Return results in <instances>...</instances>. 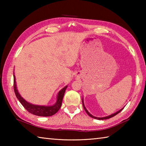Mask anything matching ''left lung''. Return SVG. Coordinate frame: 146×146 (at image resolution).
<instances>
[{
    "label": "left lung",
    "instance_id": "left-lung-1",
    "mask_svg": "<svg viewBox=\"0 0 146 146\" xmlns=\"http://www.w3.org/2000/svg\"><path fill=\"white\" fill-rule=\"evenodd\" d=\"M82 104H83V108H84V109H85V111L86 112V113H87L88 115L90 116V117H91L92 118H94V119H98V120H105V119H110V118H111V117H114L115 115H116L117 114H118L119 113V112H120L121 111H122V110H123V108H122V109H120V110H119L118 111H117V112H115V113H113V114H111V115H108V116H107V117H94V116H93L92 115H91L90 113L88 111V110H86V108H85V105H84V103H83V99H82Z\"/></svg>",
    "mask_w": 146,
    "mask_h": 146
}]
</instances>
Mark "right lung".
<instances>
[{"mask_svg":"<svg viewBox=\"0 0 146 146\" xmlns=\"http://www.w3.org/2000/svg\"><path fill=\"white\" fill-rule=\"evenodd\" d=\"M66 86L63 89L59 92L57 97V101L54 105L52 106H40V105H33L26 102L23 97H21L20 94L18 93V91L16 87V83H15V78L14 75V90L15 92V96L17 99L21 102V104L23 105V106L29 111V113H33L34 115L38 116H42V117H48L53 115L57 111L60 110L61 108L62 101H63V96L64 94L65 90L67 88Z\"/></svg>","mask_w":146,"mask_h":146,"instance_id":"obj_1","label":"right lung"}]
</instances>
